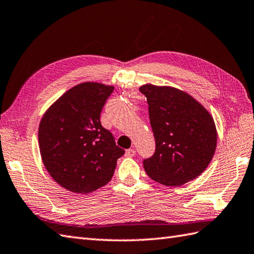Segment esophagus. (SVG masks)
<instances>
[{
	"label": "esophagus",
	"instance_id": "34e87169",
	"mask_svg": "<svg viewBox=\"0 0 254 254\" xmlns=\"http://www.w3.org/2000/svg\"><path fill=\"white\" fill-rule=\"evenodd\" d=\"M126 156L127 157H134L135 156V150L133 148H129L126 150Z\"/></svg>",
	"mask_w": 254,
	"mask_h": 254
}]
</instances>
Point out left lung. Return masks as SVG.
Masks as SVG:
<instances>
[{"label":"left lung","mask_w":254,"mask_h":254,"mask_svg":"<svg viewBox=\"0 0 254 254\" xmlns=\"http://www.w3.org/2000/svg\"><path fill=\"white\" fill-rule=\"evenodd\" d=\"M148 103L156 139L154 156L144 160L150 179L166 186H181L208 168L216 149L213 118L190 94L172 86L139 87Z\"/></svg>","instance_id":"obj_1"}]
</instances>
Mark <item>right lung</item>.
Wrapping results in <instances>:
<instances>
[{
  "mask_svg": "<svg viewBox=\"0 0 254 254\" xmlns=\"http://www.w3.org/2000/svg\"><path fill=\"white\" fill-rule=\"evenodd\" d=\"M113 91L111 85L83 82L58 98L41 119L39 146L44 167L70 191L87 193L105 186L125 155L100 123Z\"/></svg>",
  "mask_w": 254,
  "mask_h": 254,
  "instance_id": "1",
  "label": "right lung"
}]
</instances>
